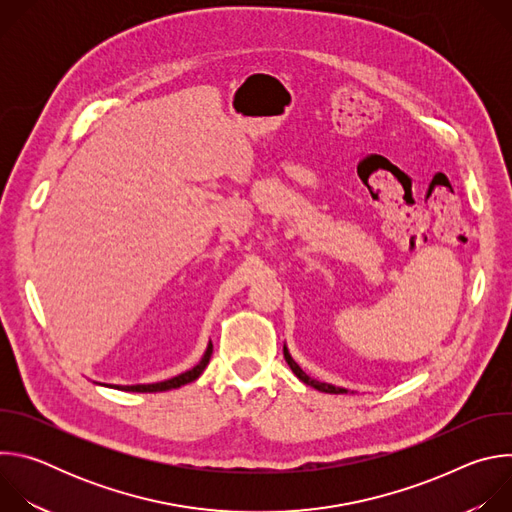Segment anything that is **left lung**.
<instances>
[{"instance_id": "obj_1", "label": "left lung", "mask_w": 512, "mask_h": 512, "mask_svg": "<svg viewBox=\"0 0 512 512\" xmlns=\"http://www.w3.org/2000/svg\"><path fill=\"white\" fill-rule=\"evenodd\" d=\"M283 356H285V362L289 364V369L294 371V375L302 381V383H306V385H310V387H314L316 391H322V393H332V395H344V393H348V389H344V387H336V385H330V383H320V381H316V379H312L310 375H306L304 371H302V367L300 364L291 358V354H289V350H287V344H283ZM354 393V391H352Z\"/></svg>"}]
</instances>
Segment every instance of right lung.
I'll list each match as a JSON object with an SVG mask.
<instances>
[{
	"instance_id": "obj_1",
	"label": "right lung",
	"mask_w": 512,
	"mask_h": 512,
	"mask_svg": "<svg viewBox=\"0 0 512 512\" xmlns=\"http://www.w3.org/2000/svg\"><path fill=\"white\" fill-rule=\"evenodd\" d=\"M210 354H212V344L208 342L202 358L194 364V367L186 373H180L168 381H160V383H148V385H103V383H97V385H103V387H111V389H119V391H131V393H162V391H170V389H178L182 385H188L192 381H196L204 369L206 364L210 360Z\"/></svg>"
}]
</instances>
